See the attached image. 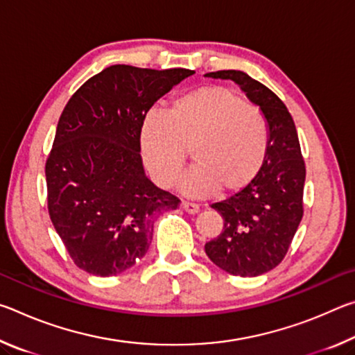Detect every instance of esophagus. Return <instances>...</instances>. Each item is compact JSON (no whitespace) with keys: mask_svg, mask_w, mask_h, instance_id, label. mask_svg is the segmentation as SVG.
I'll return each instance as SVG.
<instances>
[{"mask_svg":"<svg viewBox=\"0 0 355 355\" xmlns=\"http://www.w3.org/2000/svg\"><path fill=\"white\" fill-rule=\"evenodd\" d=\"M182 208L184 209L186 213H189V214H196V213H199V205H197V203H192V202H186V200H183L182 202Z\"/></svg>","mask_w":355,"mask_h":355,"instance_id":"1","label":"esophagus"}]
</instances>
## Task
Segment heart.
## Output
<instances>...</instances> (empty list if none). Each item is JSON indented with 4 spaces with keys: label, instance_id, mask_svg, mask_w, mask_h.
<instances>
[{
    "label": "heart",
    "instance_id": "b5f03b06",
    "mask_svg": "<svg viewBox=\"0 0 355 355\" xmlns=\"http://www.w3.org/2000/svg\"><path fill=\"white\" fill-rule=\"evenodd\" d=\"M269 146L264 112L219 86L180 95L164 114H147L139 130L144 164L164 188L175 182L191 150L196 166L180 183L191 196L243 189L261 171Z\"/></svg>",
    "mask_w": 355,
    "mask_h": 355
}]
</instances>
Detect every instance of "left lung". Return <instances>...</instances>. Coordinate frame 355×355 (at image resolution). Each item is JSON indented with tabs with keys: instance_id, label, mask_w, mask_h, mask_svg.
Wrapping results in <instances>:
<instances>
[{
	"instance_id": "left-lung-1",
	"label": "left lung",
	"mask_w": 355,
	"mask_h": 355,
	"mask_svg": "<svg viewBox=\"0 0 355 355\" xmlns=\"http://www.w3.org/2000/svg\"><path fill=\"white\" fill-rule=\"evenodd\" d=\"M205 76L239 84L271 128L268 158L258 175L211 205L224 219V228L205 244L216 266L239 277H255L282 263L304 216L305 163L296 125L284 101L244 71L219 70Z\"/></svg>"
}]
</instances>
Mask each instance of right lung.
Here are the masks:
<instances>
[{"label": "right lung", "mask_w": 355, "mask_h": 355, "mask_svg": "<svg viewBox=\"0 0 355 355\" xmlns=\"http://www.w3.org/2000/svg\"><path fill=\"white\" fill-rule=\"evenodd\" d=\"M117 64L71 95L45 163L48 214L78 268L110 277L146 255L156 214L180 199L144 173L139 130L158 98L191 76Z\"/></svg>", "instance_id": "1"}]
</instances>
